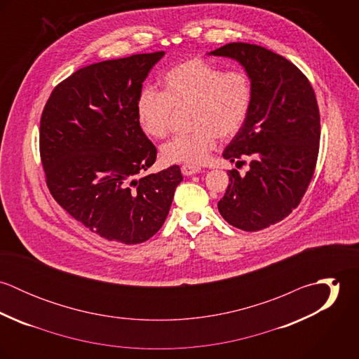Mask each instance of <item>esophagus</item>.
<instances>
[{"mask_svg": "<svg viewBox=\"0 0 359 359\" xmlns=\"http://www.w3.org/2000/svg\"><path fill=\"white\" fill-rule=\"evenodd\" d=\"M181 171L184 175H194V174H198L202 171V167L199 165H194V164H184L181 167Z\"/></svg>", "mask_w": 359, "mask_h": 359, "instance_id": "1", "label": "esophagus"}]
</instances>
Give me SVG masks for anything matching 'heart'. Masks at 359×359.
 <instances>
[{"mask_svg":"<svg viewBox=\"0 0 359 359\" xmlns=\"http://www.w3.org/2000/svg\"><path fill=\"white\" fill-rule=\"evenodd\" d=\"M253 101V87L245 70H224L202 57H189L171 67L163 77V91L145 88L137 102L144 133L165 138L174 110L189 109L192 133L177 137L161 148L167 163L201 164L217 145L243 128Z\"/></svg>","mask_w":359,"mask_h":359,"instance_id":"obj_1","label":"heart"}]
</instances>
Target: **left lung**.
<instances>
[{"mask_svg": "<svg viewBox=\"0 0 359 359\" xmlns=\"http://www.w3.org/2000/svg\"><path fill=\"white\" fill-rule=\"evenodd\" d=\"M211 55L236 59L252 80L248 120L224 151L236 164L248 156L250 170L243 177L228 171L218 211L232 226L256 232L286 218L307 192L319 154V107L306 74L275 52L231 43Z\"/></svg>", "mask_w": 359, "mask_h": 359, "instance_id": "1", "label": "left lung"}]
</instances>
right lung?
<instances>
[{
  "mask_svg": "<svg viewBox=\"0 0 359 359\" xmlns=\"http://www.w3.org/2000/svg\"><path fill=\"white\" fill-rule=\"evenodd\" d=\"M163 51L84 66L60 81L40 120V156L52 198L107 241L138 245L161 228L182 181L178 165L142 177L156 147L137 102Z\"/></svg>",
  "mask_w": 359,
  "mask_h": 359,
  "instance_id": "right-lung-1",
  "label": "right lung"
}]
</instances>
